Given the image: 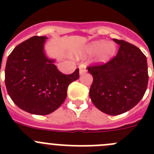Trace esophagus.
I'll list each match as a JSON object with an SVG mask.
<instances>
[{"mask_svg":"<svg viewBox=\"0 0 154 154\" xmlns=\"http://www.w3.org/2000/svg\"><path fill=\"white\" fill-rule=\"evenodd\" d=\"M86 72V69H85V67H83V66H80L79 67V75H81L84 74V73Z\"/></svg>","mask_w":154,"mask_h":154,"instance_id":"esophagus-1","label":"esophagus"}]
</instances>
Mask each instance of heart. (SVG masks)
<instances>
[{
  "label": "heart",
  "instance_id": "1",
  "mask_svg": "<svg viewBox=\"0 0 154 154\" xmlns=\"http://www.w3.org/2000/svg\"><path fill=\"white\" fill-rule=\"evenodd\" d=\"M116 51V47L113 42L98 40L87 45L79 56H89L96 53V62L99 64H105L112 59L115 55Z\"/></svg>",
  "mask_w": 154,
  "mask_h": 154
}]
</instances>
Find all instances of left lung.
I'll return each instance as SVG.
<instances>
[{"instance_id": "left-lung-1", "label": "left lung", "mask_w": 154, "mask_h": 154, "mask_svg": "<svg viewBox=\"0 0 154 154\" xmlns=\"http://www.w3.org/2000/svg\"><path fill=\"white\" fill-rule=\"evenodd\" d=\"M117 55L105 65L88 67L93 77L89 96L96 108L108 115L124 113L140 101L147 88L146 57L137 46L113 38Z\"/></svg>"}]
</instances>
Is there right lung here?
I'll return each mask as SVG.
<instances>
[{
  "mask_svg": "<svg viewBox=\"0 0 154 154\" xmlns=\"http://www.w3.org/2000/svg\"><path fill=\"white\" fill-rule=\"evenodd\" d=\"M45 36H34L14 48L5 68L7 91L16 106L35 115L56 110L67 96L69 84L79 77V69L64 75L45 51Z\"/></svg>",
  "mask_w": 154,
  "mask_h": 154,
  "instance_id": "obj_1",
  "label": "right lung"
}]
</instances>
